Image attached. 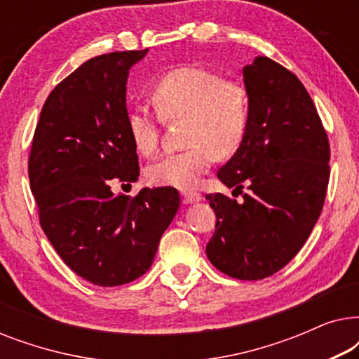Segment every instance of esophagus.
<instances>
[{"label":"esophagus","instance_id":"obj_1","mask_svg":"<svg viewBox=\"0 0 359 359\" xmlns=\"http://www.w3.org/2000/svg\"><path fill=\"white\" fill-rule=\"evenodd\" d=\"M183 199H184V203L193 204V203H198V201L203 199V196H201V193H196V191H184Z\"/></svg>","mask_w":359,"mask_h":359}]
</instances>
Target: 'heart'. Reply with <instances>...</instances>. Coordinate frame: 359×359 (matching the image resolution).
I'll return each mask as SVG.
<instances>
[{
  "label": "heart",
  "mask_w": 359,
  "mask_h": 359,
  "mask_svg": "<svg viewBox=\"0 0 359 359\" xmlns=\"http://www.w3.org/2000/svg\"><path fill=\"white\" fill-rule=\"evenodd\" d=\"M155 109L135 104L127 116V129L142 155H154L165 121L186 117V144L147 168V178L158 186L191 189L214 163L215 155L229 156L242 144L250 121L245 86L225 80L203 67H178L156 78L151 86Z\"/></svg>",
  "instance_id": "obj_1"
}]
</instances>
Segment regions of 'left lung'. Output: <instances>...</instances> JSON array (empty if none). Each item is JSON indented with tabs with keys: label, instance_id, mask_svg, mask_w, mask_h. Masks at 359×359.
<instances>
[{
	"label": "left lung",
	"instance_id": "8db88e82",
	"mask_svg": "<svg viewBox=\"0 0 359 359\" xmlns=\"http://www.w3.org/2000/svg\"><path fill=\"white\" fill-rule=\"evenodd\" d=\"M243 76L247 134L217 171L243 201L205 194L217 219L205 253L219 271L257 281L286 266L311 235L325 203L330 144L311 95L292 72L257 57Z\"/></svg>",
	"mask_w": 359,
	"mask_h": 359
}]
</instances>
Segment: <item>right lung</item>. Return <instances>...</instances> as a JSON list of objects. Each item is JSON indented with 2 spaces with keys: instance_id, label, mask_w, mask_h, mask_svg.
<instances>
[{
  "instance_id": "obj_1",
  "label": "right lung",
  "mask_w": 359,
  "mask_h": 359,
  "mask_svg": "<svg viewBox=\"0 0 359 359\" xmlns=\"http://www.w3.org/2000/svg\"><path fill=\"white\" fill-rule=\"evenodd\" d=\"M147 53H102L81 63L43 102L29 154L39 222L67 266L96 286H121L147 273L180 208L175 188L111 191L134 183L139 156L127 129L129 68Z\"/></svg>"
}]
</instances>
